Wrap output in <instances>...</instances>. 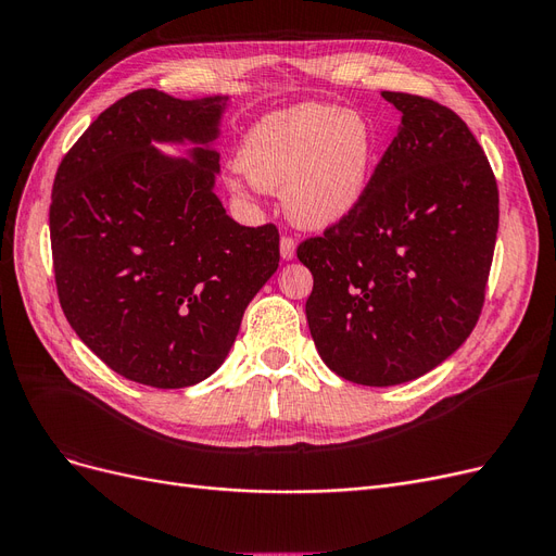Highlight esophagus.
Instances as JSON below:
<instances>
[{"mask_svg":"<svg viewBox=\"0 0 556 556\" xmlns=\"http://www.w3.org/2000/svg\"><path fill=\"white\" fill-rule=\"evenodd\" d=\"M280 257L285 262H290V260L296 257V243H294V239H290V237H282L280 239Z\"/></svg>","mask_w":556,"mask_h":556,"instance_id":"esophagus-1","label":"esophagus"}]
</instances>
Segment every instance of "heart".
Segmentation results:
<instances>
[{
    "mask_svg": "<svg viewBox=\"0 0 556 556\" xmlns=\"http://www.w3.org/2000/svg\"><path fill=\"white\" fill-rule=\"evenodd\" d=\"M380 134L371 117L323 102L268 113L241 139L237 169L266 192H278L299 229L341 225L371 190L380 164ZM241 192L239 180H229Z\"/></svg>",
    "mask_w": 556,
    "mask_h": 556,
    "instance_id": "1",
    "label": "heart"
}]
</instances>
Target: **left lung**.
<instances>
[{"instance_id":"left-lung-1","label":"left lung","mask_w":556,"mask_h":556,"mask_svg":"<svg viewBox=\"0 0 556 556\" xmlns=\"http://www.w3.org/2000/svg\"><path fill=\"white\" fill-rule=\"evenodd\" d=\"M401 111L362 206L299 245L306 319L336 376L368 387L415 380L473 331L498 231V190L462 117L382 92Z\"/></svg>"}]
</instances>
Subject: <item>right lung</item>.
<instances>
[{
    "instance_id": "1",
    "label": "right lung",
    "mask_w": 556,
    "mask_h": 556,
    "mask_svg": "<svg viewBox=\"0 0 556 556\" xmlns=\"http://www.w3.org/2000/svg\"><path fill=\"white\" fill-rule=\"evenodd\" d=\"M227 94L137 90L64 155L50 245L62 311L127 380L178 390L213 376L276 274L274 225L243 227L215 194ZM157 144H185L169 156Z\"/></svg>"
}]
</instances>
